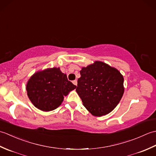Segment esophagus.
<instances>
[{"mask_svg": "<svg viewBox=\"0 0 156 156\" xmlns=\"http://www.w3.org/2000/svg\"><path fill=\"white\" fill-rule=\"evenodd\" d=\"M72 83L74 84V85H76V86H77V84H78V82H77V80H73L72 81Z\"/></svg>", "mask_w": 156, "mask_h": 156, "instance_id": "esophagus-1", "label": "esophagus"}]
</instances>
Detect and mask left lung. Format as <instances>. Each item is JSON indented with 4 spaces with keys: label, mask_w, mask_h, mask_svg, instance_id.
Listing matches in <instances>:
<instances>
[{
    "label": "left lung",
    "mask_w": 156,
    "mask_h": 156,
    "mask_svg": "<svg viewBox=\"0 0 156 156\" xmlns=\"http://www.w3.org/2000/svg\"><path fill=\"white\" fill-rule=\"evenodd\" d=\"M76 90L90 113L101 117L117 107L124 93L123 76L118 69L96 61L80 71Z\"/></svg>",
    "instance_id": "left-lung-1"
}]
</instances>
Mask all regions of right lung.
I'll return each instance as SVG.
<instances>
[{
  "label": "right lung",
  "instance_id": "obj_1",
  "mask_svg": "<svg viewBox=\"0 0 156 156\" xmlns=\"http://www.w3.org/2000/svg\"><path fill=\"white\" fill-rule=\"evenodd\" d=\"M76 87L59 68H52L31 76L26 90L29 100L36 108L48 112L57 108L64 101V96Z\"/></svg>",
  "mask_w": 156,
  "mask_h": 156
}]
</instances>
